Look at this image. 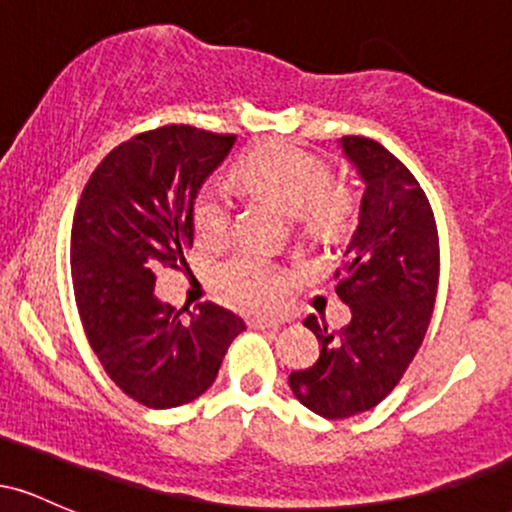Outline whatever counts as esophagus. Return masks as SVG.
I'll return each mask as SVG.
<instances>
[{"mask_svg":"<svg viewBox=\"0 0 512 512\" xmlns=\"http://www.w3.org/2000/svg\"><path fill=\"white\" fill-rule=\"evenodd\" d=\"M248 325L252 330H274V327H279V320H267V317H252L248 320Z\"/></svg>","mask_w":512,"mask_h":512,"instance_id":"obj_1","label":"esophagus"}]
</instances>
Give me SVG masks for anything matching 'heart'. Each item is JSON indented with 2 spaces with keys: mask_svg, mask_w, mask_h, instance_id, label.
I'll return each mask as SVG.
<instances>
[{
  "mask_svg": "<svg viewBox=\"0 0 512 512\" xmlns=\"http://www.w3.org/2000/svg\"><path fill=\"white\" fill-rule=\"evenodd\" d=\"M236 178L296 214L303 233L330 238L344 233L356 216L354 192L332 182L330 163L286 142L257 146L236 163ZM233 202L219 182H204L192 202V228L202 243L228 233ZM214 284L233 305L262 310L286 289V276L269 257L238 250L214 267Z\"/></svg>",
  "mask_w": 512,
  "mask_h": 512,
  "instance_id": "b5f03b06",
  "label": "heart"
}]
</instances>
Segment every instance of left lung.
<instances>
[{
    "instance_id": "obj_1",
    "label": "left lung",
    "mask_w": 512,
    "mask_h": 512,
    "mask_svg": "<svg viewBox=\"0 0 512 512\" xmlns=\"http://www.w3.org/2000/svg\"><path fill=\"white\" fill-rule=\"evenodd\" d=\"M342 149L366 182L334 272L351 322L327 330L310 315L303 325L322 344L320 358L289 375L298 402L325 419L361 414L395 390L426 337L440 276L436 216L419 180L373 139L342 137Z\"/></svg>"
}]
</instances>
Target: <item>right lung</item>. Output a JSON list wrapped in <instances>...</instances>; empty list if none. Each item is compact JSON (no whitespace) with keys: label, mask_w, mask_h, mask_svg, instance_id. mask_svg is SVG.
Here are the masks:
<instances>
[{"label":"right lung","mask_w":512,"mask_h":512,"mask_svg":"<svg viewBox=\"0 0 512 512\" xmlns=\"http://www.w3.org/2000/svg\"><path fill=\"white\" fill-rule=\"evenodd\" d=\"M236 134L163 125L115 146L88 178L72 223L81 325L108 378L149 409L197 399L216 380L238 315L199 303L180 315L154 296L156 274L192 245V202Z\"/></svg>","instance_id":"right-lung-1"}]
</instances>
